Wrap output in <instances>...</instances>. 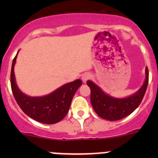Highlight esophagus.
I'll return each mask as SVG.
<instances>
[{"label":"esophagus","instance_id":"34e87169","mask_svg":"<svg viewBox=\"0 0 158 158\" xmlns=\"http://www.w3.org/2000/svg\"><path fill=\"white\" fill-rule=\"evenodd\" d=\"M91 77H92V76H91V74H89V73H84V74L82 75V82H86L87 80H89V79H91Z\"/></svg>","mask_w":158,"mask_h":158}]
</instances>
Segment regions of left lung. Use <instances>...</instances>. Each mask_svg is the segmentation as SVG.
Listing matches in <instances>:
<instances>
[{"instance_id": "8db88e82", "label": "left lung", "mask_w": 158, "mask_h": 158, "mask_svg": "<svg viewBox=\"0 0 158 158\" xmlns=\"http://www.w3.org/2000/svg\"><path fill=\"white\" fill-rule=\"evenodd\" d=\"M148 69H145L144 84L135 93L126 98H114L103 92L92 81H87L91 89L90 100L93 109L99 117L109 121H117L129 115L138 107L145 94L148 84Z\"/></svg>"}]
</instances>
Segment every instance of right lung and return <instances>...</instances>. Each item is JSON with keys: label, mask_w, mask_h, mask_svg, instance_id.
I'll return each instance as SVG.
<instances>
[{"label": "right lung", "mask_w": 158, "mask_h": 158, "mask_svg": "<svg viewBox=\"0 0 158 158\" xmlns=\"http://www.w3.org/2000/svg\"><path fill=\"white\" fill-rule=\"evenodd\" d=\"M18 52L13 60L10 73L11 89L18 106L27 115L41 123L50 125L60 122L69 111L72 99L82 82L77 79L65 84L44 96L27 95L18 88L14 76V65Z\"/></svg>", "instance_id": "obj_1"}]
</instances>
